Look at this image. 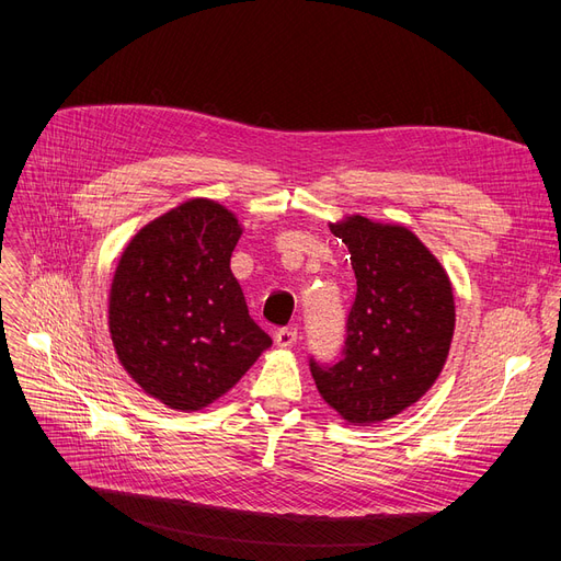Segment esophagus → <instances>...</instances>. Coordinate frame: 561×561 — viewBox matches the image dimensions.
I'll use <instances>...</instances> for the list:
<instances>
[{"label": "esophagus", "mask_w": 561, "mask_h": 561, "mask_svg": "<svg viewBox=\"0 0 561 561\" xmlns=\"http://www.w3.org/2000/svg\"><path fill=\"white\" fill-rule=\"evenodd\" d=\"M296 343H298V332L296 330L284 328V330L275 332V345L277 347H293Z\"/></svg>", "instance_id": "34e87169"}]
</instances>
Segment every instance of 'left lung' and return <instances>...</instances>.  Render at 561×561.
<instances>
[{"mask_svg": "<svg viewBox=\"0 0 561 561\" xmlns=\"http://www.w3.org/2000/svg\"><path fill=\"white\" fill-rule=\"evenodd\" d=\"M357 277L343 359L318 366L316 389L347 425L398 416L419 402L448 359L455 296L444 265L404 225L359 214L330 222Z\"/></svg>", "mask_w": 561, "mask_h": 561, "instance_id": "obj_1", "label": "left lung"}]
</instances>
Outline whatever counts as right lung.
I'll return each instance as SVG.
<instances>
[{
	"instance_id": "add662e5",
	"label": "right lung",
	"mask_w": 561,
	"mask_h": 561,
	"mask_svg": "<svg viewBox=\"0 0 561 561\" xmlns=\"http://www.w3.org/2000/svg\"><path fill=\"white\" fill-rule=\"evenodd\" d=\"M241 233L227 206L193 197L140 227L117 259L108 290L117 362L168 409L209 407L273 343L229 268Z\"/></svg>"
}]
</instances>
